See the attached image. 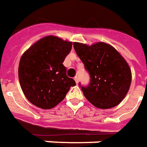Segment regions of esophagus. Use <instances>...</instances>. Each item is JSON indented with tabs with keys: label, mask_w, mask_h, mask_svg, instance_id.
<instances>
[{
	"label": "esophagus",
	"mask_w": 147,
	"mask_h": 147,
	"mask_svg": "<svg viewBox=\"0 0 147 147\" xmlns=\"http://www.w3.org/2000/svg\"><path fill=\"white\" fill-rule=\"evenodd\" d=\"M74 81H75L76 83L78 84V77H74Z\"/></svg>",
	"instance_id": "esophagus-1"
}]
</instances>
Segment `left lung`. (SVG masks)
<instances>
[{"instance_id": "1", "label": "left lung", "mask_w": 147, "mask_h": 147, "mask_svg": "<svg viewBox=\"0 0 147 147\" xmlns=\"http://www.w3.org/2000/svg\"><path fill=\"white\" fill-rule=\"evenodd\" d=\"M74 48L90 77L89 86H82L86 98L100 109L117 106L125 99L132 81L131 69L125 58L104 42L91 45L74 42Z\"/></svg>"}]
</instances>
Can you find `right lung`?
<instances>
[{"mask_svg":"<svg viewBox=\"0 0 147 147\" xmlns=\"http://www.w3.org/2000/svg\"><path fill=\"white\" fill-rule=\"evenodd\" d=\"M71 48L70 41L48 35L22 55L18 79L26 98L34 106L42 109L56 107L76 85L62 64Z\"/></svg>","mask_w":147,"mask_h":147,"instance_id":"1","label":"right lung"}]
</instances>
